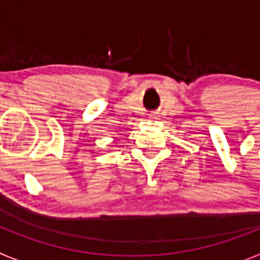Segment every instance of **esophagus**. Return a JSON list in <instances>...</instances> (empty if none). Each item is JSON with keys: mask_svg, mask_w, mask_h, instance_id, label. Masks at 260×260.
<instances>
[{"mask_svg": "<svg viewBox=\"0 0 260 260\" xmlns=\"http://www.w3.org/2000/svg\"><path fill=\"white\" fill-rule=\"evenodd\" d=\"M151 118H156V117L155 116H151Z\"/></svg>", "mask_w": 260, "mask_h": 260, "instance_id": "1", "label": "esophagus"}]
</instances>
